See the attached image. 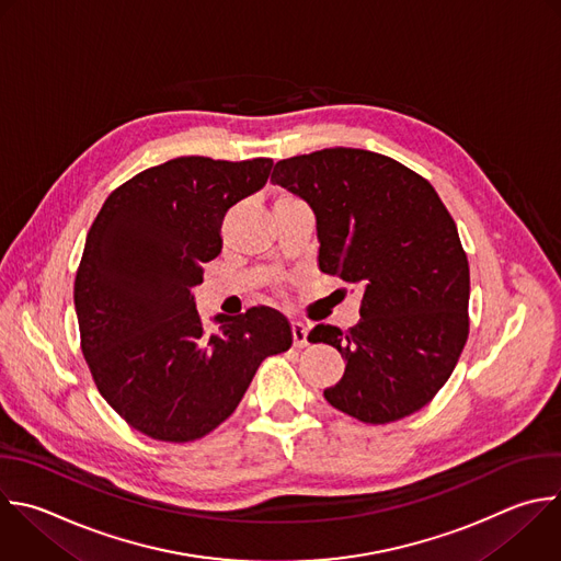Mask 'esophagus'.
<instances>
[{"label":"esophagus","instance_id":"1","mask_svg":"<svg viewBox=\"0 0 561 561\" xmlns=\"http://www.w3.org/2000/svg\"><path fill=\"white\" fill-rule=\"evenodd\" d=\"M293 345L295 347H304L308 345V328L304 323H293Z\"/></svg>","mask_w":561,"mask_h":561}]
</instances>
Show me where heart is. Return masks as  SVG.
Masks as SVG:
<instances>
[{"label":"heart","instance_id":"heart-1","mask_svg":"<svg viewBox=\"0 0 561 561\" xmlns=\"http://www.w3.org/2000/svg\"><path fill=\"white\" fill-rule=\"evenodd\" d=\"M279 201H293V196H279V198H277V203H279Z\"/></svg>","mask_w":561,"mask_h":561}]
</instances>
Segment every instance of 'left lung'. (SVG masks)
Wrapping results in <instances>:
<instances>
[{"instance_id": "1", "label": "left lung", "mask_w": 561, "mask_h": 561, "mask_svg": "<svg viewBox=\"0 0 561 561\" xmlns=\"http://www.w3.org/2000/svg\"><path fill=\"white\" fill-rule=\"evenodd\" d=\"M271 180L312 207L321 273L363 290L354 328L308 334L345 358L325 401L371 425L419 412L469 336V262L436 190L394 158L352 147L279 160Z\"/></svg>"}]
</instances>
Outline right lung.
<instances>
[{"mask_svg":"<svg viewBox=\"0 0 561 561\" xmlns=\"http://www.w3.org/2000/svg\"><path fill=\"white\" fill-rule=\"evenodd\" d=\"M273 160L180 156L103 203L75 279L81 350L110 408L140 434L192 443L240 405L260 363L293 345L284 314L255 306L207 330L194 301L222 251L227 211L260 192Z\"/></svg>","mask_w":561,"mask_h":561,"instance_id":"1","label":"right lung"}]
</instances>
